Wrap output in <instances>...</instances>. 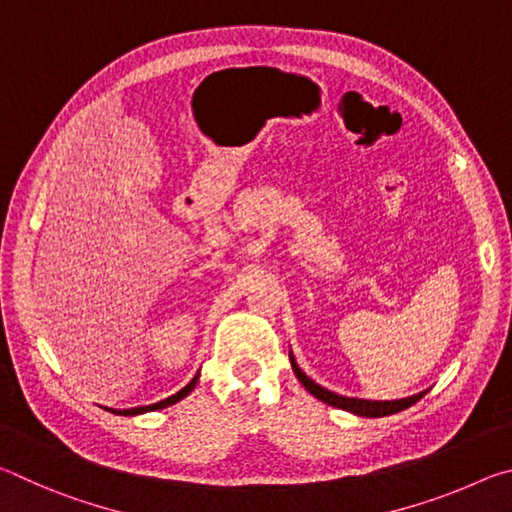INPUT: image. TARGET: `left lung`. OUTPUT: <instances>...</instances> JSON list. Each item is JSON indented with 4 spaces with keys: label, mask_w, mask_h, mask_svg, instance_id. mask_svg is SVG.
Returning <instances> with one entry per match:
<instances>
[{
    "label": "left lung",
    "mask_w": 512,
    "mask_h": 512,
    "mask_svg": "<svg viewBox=\"0 0 512 512\" xmlns=\"http://www.w3.org/2000/svg\"><path fill=\"white\" fill-rule=\"evenodd\" d=\"M289 361H291V368L296 372V377L302 386L307 388V393H311L316 397V400L325 402L329 406H336V409H343V411H350L354 415H361V418H384V415H393V413H400L404 409H409L411 404H415L420 400V397L427 393L422 391L418 395H411V397H402V400H359V397H345L339 393H332L323 388L320 384H316L314 379L307 377L305 372L300 370L296 357H293V352H289Z\"/></svg>",
    "instance_id": "left-lung-1"
}]
</instances>
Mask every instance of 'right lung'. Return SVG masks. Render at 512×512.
<instances>
[{
  "mask_svg": "<svg viewBox=\"0 0 512 512\" xmlns=\"http://www.w3.org/2000/svg\"><path fill=\"white\" fill-rule=\"evenodd\" d=\"M198 377H201V372H196V377L189 381V384L185 386V388H180V391L176 393V395H171V397H167V400H160V402H155V404H149V406H135V409H106V411H110V413H117V415H140V413H149V411H158V409H167V406H171V404H176V402H180L183 400V397H187L189 393L194 391L196 388V384H198Z\"/></svg>",
  "mask_w": 512,
  "mask_h": 512,
  "instance_id": "obj_1",
  "label": "right lung"
}]
</instances>
